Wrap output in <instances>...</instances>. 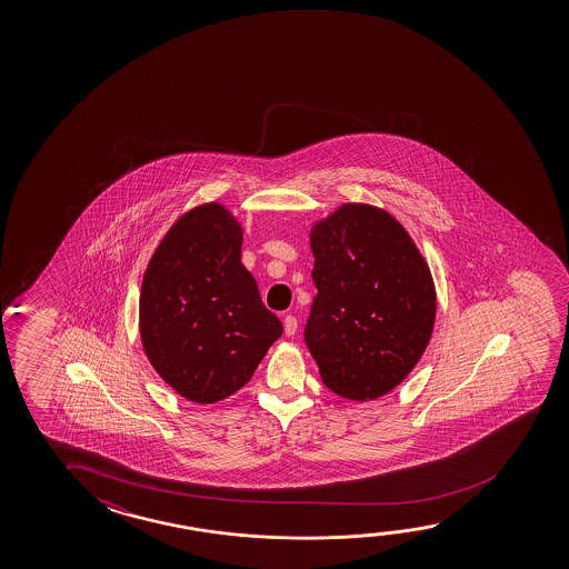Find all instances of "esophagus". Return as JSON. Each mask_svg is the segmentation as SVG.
<instances>
[{
    "label": "esophagus",
    "instance_id": "1",
    "mask_svg": "<svg viewBox=\"0 0 569 569\" xmlns=\"http://www.w3.org/2000/svg\"><path fill=\"white\" fill-rule=\"evenodd\" d=\"M296 331H298V319L293 316H286V319H283V333L291 337L296 336Z\"/></svg>",
    "mask_w": 569,
    "mask_h": 569
}]
</instances>
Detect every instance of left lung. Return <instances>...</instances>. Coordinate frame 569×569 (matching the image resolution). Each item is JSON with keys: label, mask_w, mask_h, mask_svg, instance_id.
I'll return each mask as SVG.
<instances>
[{"label": "left lung", "mask_w": 569, "mask_h": 569, "mask_svg": "<svg viewBox=\"0 0 569 569\" xmlns=\"http://www.w3.org/2000/svg\"><path fill=\"white\" fill-rule=\"evenodd\" d=\"M317 296L306 343L327 389L351 401L392 391L419 363L437 291L417 243L387 210L341 204L309 232Z\"/></svg>", "instance_id": "8db88e82"}]
</instances>
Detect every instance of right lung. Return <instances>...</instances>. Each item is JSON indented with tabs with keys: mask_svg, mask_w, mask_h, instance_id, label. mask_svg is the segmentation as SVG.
<instances>
[{
	"mask_svg": "<svg viewBox=\"0 0 569 569\" xmlns=\"http://www.w3.org/2000/svg\"><path fill=\"white\" fill-rule=\"evenodd\" d=\"M242 238L226 206H194L170 226L144 271L142 349L187 401L212 405L240 391L283 333L242 266Z\"/></svg>",
	"mask_w": 569,
	"mask_h": 569,
	"instance_id": "1",
	"label": "right lung"
}]
</instances>
